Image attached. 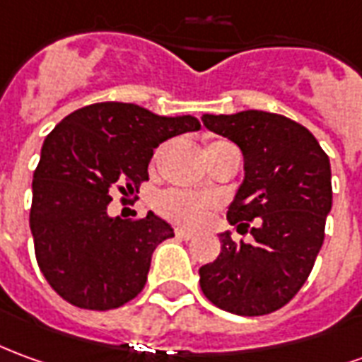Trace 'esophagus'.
<instances>
[{"label": "esophagus", "mask_w": 362, "mask_h": 362, "mask_svg": "<svg viewBox=\"0 0 362 362\" xmlns=\"http://www.w3.org/2000/svg\"><path fill=\"white\" fill-rule=\"evenodd\" d=\"M174 233H176L178 239H184V241H189V239L194 237V233H192V231H186V229H176Z\"/></svg>", "instance_id": "obj_1"}]
</instances>
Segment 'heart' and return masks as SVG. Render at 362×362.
I'll return each mask as SVG.
<instances>
[{"instance_id": "heart-1", "label": "heart", "mask_w": 362, "mask_h": 362, "mask_svg": "<svg viewBox=\"0 0 362 362\" xmlns=\"http://www.w3.org/2000/svg\"><path fill=\"white\" fill-rule=\"evenodd\" d=\"M221 146L233 145L227 141H221V139H216V141H209L206 148L216 151ZM156 207L164 217H168L174 223L184 225V227H196L206 219L209 209L214 207V202L207 198H199V196H192L188 192H180V189H168L158 198Z\"/></svg>"}]
</instances>
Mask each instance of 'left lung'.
<instances>
[{"instance_id":"1","label":"left lung","mask_w":362,"mask_h":362,"mask_svg":"<svg viewBox=\"0 0 362 362\" xmlns=\"http://www.w3.org/2000/svg\"><path fill=\"white\" fill-rule=\"evenodd\" d=\"M202 121L241 148L245 178L227 219L252 235L251 243L219 235V257L199 269L202 292L237 315L276 312L304 286L322 249L331 211L329 156L304 125L278 113H206Z\"/></svg>"}]
</instances>
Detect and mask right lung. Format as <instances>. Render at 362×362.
<instances>
[{"label":"right lung","instance_id":"1","mask_svg":"<svg viewBox=\"0 0 362 362\" xmlns=\"http://www.w3.org/2000/svg\"><path fill=\"white\" fill-rule=\"evenodd\" d=\"M199 127L192 115L103 102L76 110L47 135L29 225L40 272L60 298L105 312L145 288L153 251L174 237L173 227L153 211L135 221L110 217L111 189L139 192L156 146Z\"/></svg>","mask_w":362,"mask_h":362}]
</instances>
